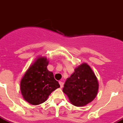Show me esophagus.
<instances>
[{
  "mask_svg": "<svg viewBox=\"0 0 123 123\" xmlns=\"http://www.w3.org/2000/svg\"><path fill=\"white\" fill-rule=\"evenodd\" d=\"M59 85H60V86H61V88H62L64 86V83L62 82V81H59Z\"/></svg>",
  "mask_w": 123,
  "mask_h": 123,
  "instance_id": "obj_1",
  "label": "esophagus"
}]
</instances>
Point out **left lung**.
Segmentation results:
<instances>
[{"label":"left lung","mask_w":123,"mask_h":123,"mask_svg":"<svg viewBox=\"0 0 123 123\" xmlns=\"http://www.w3.org/2000/svg\"><path fill=\"white\" fill-rule=\"evenodd\" d=\"M98 90L96 76L87 64L83 63L76 68L74 72L67 79L62 91L72 104L82 107L94 100Z\"/></svg>","instance_id":"8db88e82"}]
</instances>
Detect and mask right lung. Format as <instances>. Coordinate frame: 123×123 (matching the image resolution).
Instances as JSON below:
<instances>
[{
  "label": "right lung",
  "mask_w": 123,
  "mask_h": 123,
  "mask_svg": "<svg viewBox=\"0 0 123 123\" xmlns=\"http://www.w3.org/2000/svg\"><path fill=\"white\" fill-rule=\"evenodd\" d=\"M48 64L47 59L39 57L29 67L21 80L22 95L31 104L43 103L53 91L60 87L52 72L47 69Z\"/></svg>",
  "instance_id": "1"
}]
</instances>
